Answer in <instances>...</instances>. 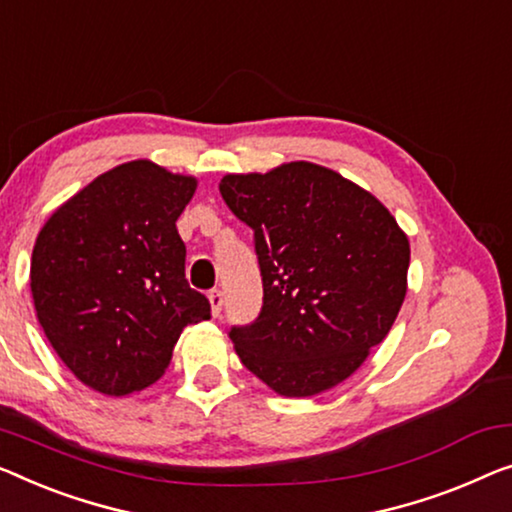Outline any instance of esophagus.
Wrapping results in <instances>:
<instances>
[{
    "label": "esophagus",
    "instance_id": "1",
    "mask_svg": "<svg viewBox=\"0 0 512 512\" xmlns=\"http://www.w3.org/2000/svg\"><path fill=\"white\" fill-rule=\"evenodd\" d=\"M209 301H211L213 317H218L220 310H223V292H220V289H211V292H209Z\"/></svg>",
    "mask_w": 512,
    "mask_h": 512
}]
</instances>
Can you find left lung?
Masks as SVG:
<instances>
[{"label":"left lung","instance_id":"left-lung-1","mask_svg":"<svg viewBox=\"0 0 512 512\" xmlns=\"http://www.w3.org/2000/svg\"><path fill=\"white\" fill-rule=\"evenodd\" d=\"M220 195L253 230L262 310L232 326L241 363L287 398L356 372L398 317L409 241L368 190L315 163L227 174Z\"/></svg>","mask_w":512,"mask_h":512}]
</instances>
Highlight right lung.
<instances>
[{"instance_id": "right-lung-1", "label": "right lung", "mask_w": 512, "mask_h": 512, "mask_svg": "<svg viewBox=\"0 0 512 512\" xmlns=\"http://www.w3.org/2000/svg\"><path fill=\"white\" fill-rule=\"evenodd\" d=\"M197 181L133 160L101 174L38 234L32 296L66 368L98 393L154 384L211 303L186 280L177 218Z\"/></svg>"}]
</instances>
